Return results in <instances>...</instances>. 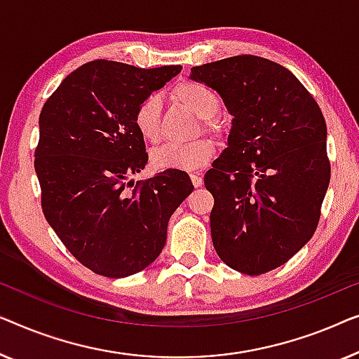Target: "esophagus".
Listing matches in <instances>:
<instances>
[{"instance_id": "esophagus-1", "label": "esophagus", "mask_w": 359, "mask_h": 359, "mask_svg": "<svg viewBox=\"0 0 359 359\" xmlns=\"http://www.w3.org/2000/svg\"><path fill=\"white\" fill-rule=\"evenodd\" d=\"M190 177H191V184H194V187H196V189L203 185V175H201V174L194 172L190 175Z\"/></svg>"}]
</instances>
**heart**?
I'll return each instance as SVG.
<instances>
[{"label": "heart", "instance_id": "b5f03b06", "mask_svg": "<svg viewBox=\"0 0 359 359\" xmlns=\"http://www.w3.org/2000/svg\"><path fill=\"white\" fill-rule=\"evenodd\" d=\"M174 99L203 120L205 128L218 130L215 115L219 110V97L206 84L195 81H184L172 90ZM133 123L140 136L148 143H158L161 138V99L158 95H148L136 105ZM215 153V146L210 140H196L191 143H168L153 151L151 161L158 169H185L195 170L203 168Z\"/></svg>", "mask_w": 359, "mask_h": 359}]
</instances>
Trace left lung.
I'll return each mask as SVG.
<instances>
[{"instance_id":"1","label":"left lung","mask_w":359,"mask_h":359,"mask_svg":"<svg viewBox=\"0 0 359 359\" xmlns=\"http://www.w3.org/2000/svg\"><path fill=\"white\" fill-rule=\"evenodd\" d=\"M190 79L232 115L228 148L205 174L216 254L245 275L278 269L319 223L330 182L324 115L290 69L254 55L194 67Z\"/></svg>"}]
</instances>
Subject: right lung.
Wrapping results in <instances>:
<instances>
[{
    "label": "right lung",
    "instance_id": "add662e5",
    "mask_svg": "<svg viewBox=\"0 0 359 359\" xmlns=\"http://www.w3.org/2000/svg\"><path fill=\"white\" fill-rule=\"evenodd\" d=\"M180 69L95 60L69 73L40 112L34 165L45 219L94 273L125 278L153 264L170 216L194 190L179 169L128 180L148 163L136 105Z\"/></svg>",
    "mask_w": 359,
    "mask_h": 359
}]
</instances>
